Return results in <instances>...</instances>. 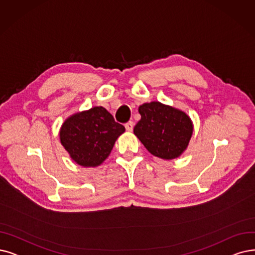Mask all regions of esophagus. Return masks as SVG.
<instances>
[{
	"label": "esophagus",
	"mask_w": 255,
	"mask_h": 255,
	"mask_svg": "<svg viewBox=\"0 0 255 255\" xmlns=\"http://www.w3.org/2000/svg\"><path fill=\"white\" fill-rule=\"evenodd\" d=\"M126 128L128 131H131L134 128V122L133 121H128V124H126Z\"/></svg>",
	"instance_id": "1"
}]
</instances>
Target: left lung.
<instances>
[{"mask_svg": "<svg viewBox=\"0 0 255 255\" xmlns=\"http://www.w3.org/2000/svg\"><path fill=\"white\" fill-rule=\"evenodd\" d=\"M141 119L134 134L152 156L163 160L180 157L187 148L193 131L190 117L179 109L151 101L138 109Z\"/></svg>", "mask_w": 255, "mask_h": 255, "instance_id": "1", "label": "left lung"}]
</instances>
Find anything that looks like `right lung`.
<instances>
[{"label": "right lung", "mask_w": 255, "mask_h": 255, "mask_svg": "<svg viewBox=\"0 0 255 255\" xmlns=\"http://www.w3.org/2000/svg\"><path fill=\"white\" fill-rule=\"evenodd\" d=\"M125 131L105 108L94 107L68 117L59 129V139L76 164L96 167L109 157Z\"/></svg>", "instance_id": "obj_1"}]
</instances>
